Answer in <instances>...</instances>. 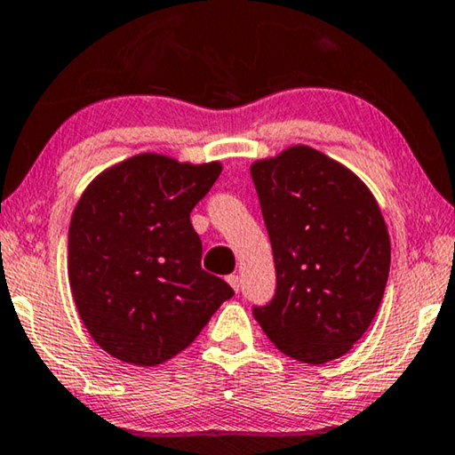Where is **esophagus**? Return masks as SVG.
<instances>
[{"mask_svg": "<svg viewBox=\"0 0 455 455\" xmlns=\"http://www.w3.org/2000/svg\"><path fill=\"white\" fill-rule=\"evenodd\" d=\"M228 283L232 284V289H234L235 292L240 291V276H237V275H229V276H228Z\"/></svg>", "mask_w": 455, "mask_h": 455, "instance_id": "esophagus-1", "label": "esophagus"}]
</instances>
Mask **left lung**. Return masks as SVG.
Listing matches in <instances>:
<instances>
[{"mask_svg": "<svg viewBox=\"0 0 455 455\" xmlns=\"http://www.w3.org/2000/svg\"><path fill=\"white\" fill-rule=\"evenodd\" d=\"M276 267L254 317L283 354L325 364L372 323L390 268L387 223L370 188L311 146L250 166Z\"/></svg>", "mask_w": 455, "mask_h": 455, "instance_id": "obj_1", "label": "left lung"}]
</instances>
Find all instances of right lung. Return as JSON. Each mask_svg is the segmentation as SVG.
<instances>
[{"instance_id":"1","label":"right lung","mask_w":455,"mask_h":455,"mask_svg":"<svg viewBox=\"0 0 455 455\" xmlns=\"http://www.w3.org/2000/svg\"><path fill=\"white\" fill-rule=\"evenodd\" d=\"M220 163L136 155L91 180L68 226V283L97 344L156 366L193 344L232 286L201 268L191 212Z\"/></svg>"}]
</instances>
